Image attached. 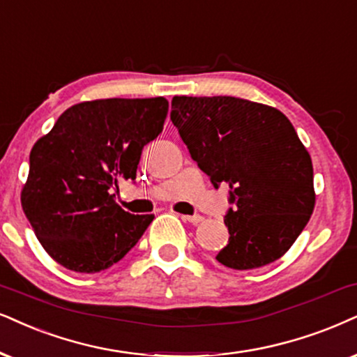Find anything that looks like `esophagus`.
Instances as JSON below:
<instances>
[{"label":"esophagus","instance_id":"1","mask_svg":"<svg viewBox=\"0 0 357 357\" xmlns=\"http://www.w3.org/2000/svg\"><path fill=\"white\" fill-rule=\"evenodd\" d=\"M181 219L184 222H191V224H199L202 222V215L201 214H194V215H181Z\"/></svg>","mask_w":357,"mask_h":357}]
</instances>
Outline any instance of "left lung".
Here are the masks:
<instances>
[{
	"label": "left lung",
	"mask_w": 357,
	"mask_h": 357,
	"mask_svg": "<svg viewBox=\"0 0 357 357\" xmlns=\"http://www.w3.org/2000/svg\"><path fill=\"white\" fill-rule=\"evenodd\" d=\"M171 120L212 186L229 188L218 261L250 270L293 245L314 209L313 165L282 112L236 97H173Z\"/></svg>",
	"instance_id": "obj_1"
}]
</instances>
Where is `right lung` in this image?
Returning a JSON list of instances; mask_svg holds the SVG:
<instances>
[{
    "label": "right lung",
    "instance_id": "1",
    "mask_svg": "<svg viewBox=\"0 0 357 357\" xmlns=\"http://www.w3.org/2000/svg\"><path fill=\"white\" fill-rule=\"evenodd\" d=\"M169 103L103 98L67 108L29 155L21 204L44 250L62 267L102 272L123 259L155 219L121 209L110 194L137 178L143 146L163 132Z\"/></svg>",
    "mask_w": 357,
    "mask_h": 357
}]
</instances>
